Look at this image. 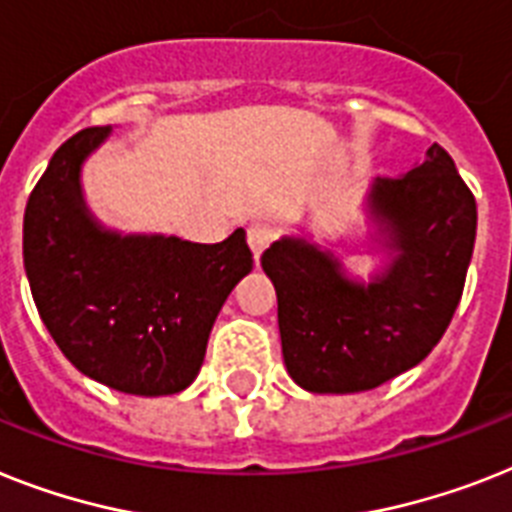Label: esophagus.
I'll return each instance as SVG.
<instances>
[{
    "label": "esophagus",
    "instance_id": "34e87169",
    "mask_svg": "<svg viewBox=\"0 0 512 512\" xmlns=\"http://www.w3.org/2000/svg\"><path fill=\"white\" fill-rule=\"evenodd\" d=\"M269 243H272V230H269V227L259 225V222L248 227V246H251L253 259H256V264H259L261 253H264L266 248H269Z\"/></svg>",
    "mask_w": 512,
    "mask_h": 512
}]
</instances>
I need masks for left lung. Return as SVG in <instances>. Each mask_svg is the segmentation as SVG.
I'll return each instance as SVG.
<instances>
[{
    "mask_svg": "<svg viewBox=\"0 0 512 512\" xmlns=\"http://www.w3.org/2000/svg\"><path fill=\"white\" fill-rule=\"evenodd\" d=\"M369 217L390 264L369 285L303 238L261 256L277 290L282 356L303 390H374L434 350L463 295L476 240L474 193L439 143L400 177H377Z\"/></svg>",
    "mask_w": 512,
    "mask_h": 512,
    "instance_id": "obj_1",
    "label": "left lung"
}]
</instances>
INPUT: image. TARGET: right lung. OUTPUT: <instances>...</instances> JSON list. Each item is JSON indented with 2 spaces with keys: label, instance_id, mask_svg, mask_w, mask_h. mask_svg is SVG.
I'll list each match as a JSON object with an SVG mask.
<instances>
[{
  "label": "right lung",
  "instance_id": "1",
  "mask_svg": "<svg viewBox=\"0 0 512 512\" xmlns=\"http://www.w3.org/2000/svg\"><path fill=\"white\" fill-rule=\"evenodd\" d=\"M109 130H80L54 151L25 206V274L41 322L80 374L125 395H175L198 377L253 253L243 230L206 246L101 227L80 193V164Z\"/></svg>",
  "mask_w": 512,
  "mask_h": 512
}]
</instances>
